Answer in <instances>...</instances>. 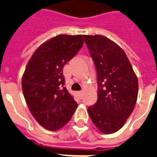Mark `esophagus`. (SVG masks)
<instances>
[{"label":"esophagus","mask_w":157,"mask_h":157,"mask_svg":"<svg viewBox=\"0 0 157 157\" xmlns=\"http://www.w3.org/2000/svg\"><path fill=\"white\" fill-rule=\"evenodd\" d=\"M76 95L80 98V99H82V92L81 91H78V92H76Z\"/></svg>","instance_id":"obj_1"}]
</instances>
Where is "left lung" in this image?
Here are the masks:
<instances>
[{
    "label": "left lung",
    "instance_id": "left-lung-1",
    "mask_svg": "<svg viewBox=\"0 0 157 157\" xmlns=\"http://www.w3.org/2000/svg\"><path fill=\"white\" fill-rule=\"evenodd\" d=\"M98 76V101L87 112L103 133H115L124 124L135 106L138 78L124 52L109 38L83 35Z\"/></svg>",
    "mask_w": 157,
    "mask_h": 157
}]
</instances>
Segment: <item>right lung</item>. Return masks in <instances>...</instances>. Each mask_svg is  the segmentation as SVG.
<instances>
[{"mask_svg": "<svg viewBox=\"0 0 157 157\" xmlns=\"http://www.w3.org/2000/svg\"><path fill=\"white\" fill-rule=\"evenodd\" d=\"M82 45V35H58L41 45L27 65L22 78L24 97L33 116L46 129L63 127L77 108L65 87L63 68Z\"/></svg>", "mask_w": 157, "mask_h": 157, "instance_id": "1", "label": "right lung"}]
</instances>
